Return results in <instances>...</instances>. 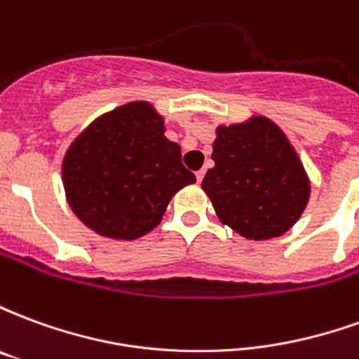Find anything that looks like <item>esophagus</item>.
I'll return each mask as SVG.
<instances>
[{
	"mask_svg": "<svg viewBox=\"0 0 359 359\" xmlns=\"http://www.w3.org/2000/svg\"><path fill=\"white\" fill-rule=\"evenodd\" d=\"M203 175H205V171H203V169H200V171L196 172V180H198V182H202Z\"/></svg>",
	"mask_w": 359,
	"mask_h": 359,
	"instance_id": "34e87169",
	"label": "esophagus"
}]
</instances>
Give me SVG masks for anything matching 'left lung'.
<instances>
[{"mask_svg":"<svg viewBox=\"0 0 359 359\" xmlns=\"http://www.w3.org/2000/svg\"><path fill=\"white\" fill-rule=\"evenodd\" d=\"M202 188L223 225L248 241L285 234L309 200V179L285 133L267 117L217 126Z\"/></svg>","mask_w":359,"mask_h":359,"instance_id":"left-lung-1","label":"left lung"}]
</instances>
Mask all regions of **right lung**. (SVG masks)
Instances as JSON below:
<instances>
[{"mask_svg":"<svg viewBox=\"0 0 359 359\" xmlns=\"http://www.w3.org/2000/svg\"><path fill=\"white\" fill-rule=\"evenodd\" d=\"M67 202L94 233L134 241L154 231L180 188L196 182L180 146L165 138V121L148 102H130L97 117L63 159Z\"/></svg>","mask_w":359,"mask_h":359,"instance_id":"1","label":"right lung"}]
</instances>
